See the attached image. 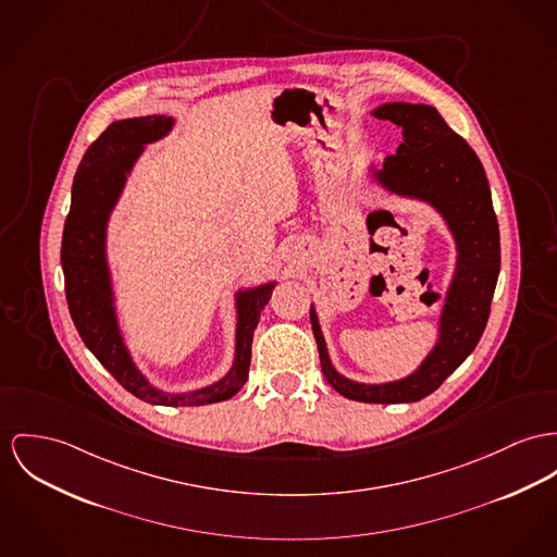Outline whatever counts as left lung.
Instances as JSON below:
<instances>
[{
  "instance_id": "8db88e82",
  "label": "left lung",
  "mask_w": 557,
  "mask_h": 557,
  "mask_svg": "<svg viewBox=\"0 0 557 557\" xmlns=\"http://www.w3.org/2000/svg\"><path fill=\"white\" fill-rule=\"evenodd\" d=\"M373 116L403 128L396 154L384 168L371 165V177L387 193L418 199L443 215L456 242V269L438 318V339L424 362L407 377L385 384H360L333 367L311 305L309 318L326 382L358 403H416L432 394L481 339L500 273V233L485 170L471 146L454 133L436 108L394 101Z\"/></svg>"
}]
</instances>
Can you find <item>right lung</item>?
Masks as SVG:
<instances>
[{"instance_id": "add662e5", "label": "right lung", "mask_w": 557, "mask_h": 557, "mask_svg": "<svg viewBox=\"0 0 557 557\" xmlns=\"http://www.w3.org/2000/svg\"><path fill=\"white\" fill-rule=\"evenodd\" d=\"M173 128L172 116H139L116 121L106 128L85 152L72 186V206L65 218L61 267L72 320L86 347L133 396L163 407H197L235 396L248 380L252 337L260 311L271 299L275 282L235 295L237 331L235 358L228 373L212 385L170 394L150 384L131 358L119 326L112 275L108 267V220L116 208L127 175L141 157L146 144L165 137Z\"/></svg>"}]
</instances>
